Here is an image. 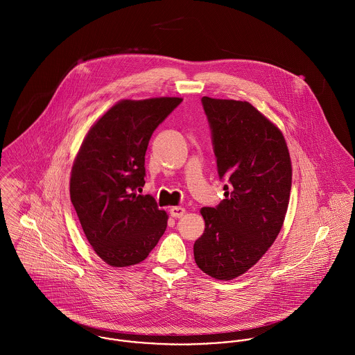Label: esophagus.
Instances as JSON below:
<instances>
[{
  "mask_svg": "<svg viewBox=\"0 0 355 355\" xmlns=\"http://www.w3.org/2000/svg\"><path fill=\"white\" fill-rule=\"evenodd\" d=\"M186 213V209L184 207H180V206H173L169 209V214L175 218H180L183 214Z\"/></svg>",
  "mask_w": 355,
  "mask_h": 355,
  "instance_id": "esophagus-1",
  "label": "esophagus"
}]
</instances>
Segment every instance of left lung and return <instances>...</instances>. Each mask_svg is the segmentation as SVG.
<instances>
[{"mask_svg": "<svg viewBox=\"0 0 355 355\" xmlns=\"http://www.w3.org/2000/svg\"><path fill=\"white\" fill-rule=\"evenodd\" d=\"M224 197L202 207L198 268L218 280L248 272L279 235L291 191V159L280 130L252 103L202 97Z\"/></svg>", "mask_w": 355, "mask_h": 355, "instance_id": "obj_1", "label": "left lung"}]
</instances>
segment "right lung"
<instances>
[{
  "mask_svg": "<svg viewBox=\"0 0 355 355\" xmlns=\"http://www.w3.org/2000/svg\"><path fill=\"white\" fill-rule=\"evenodd\" d=\"M182 101H120L90 128L78 153L71 202L89 243L110 266L139 263L166 230V213L137 190L145 184V154L154 130Z\"/></svg>",
  "mask_w": 355,
  "mask_h": 355,
  "instance_id": "right-lung-1",
  "label": "right lung"
}]
</instances>
